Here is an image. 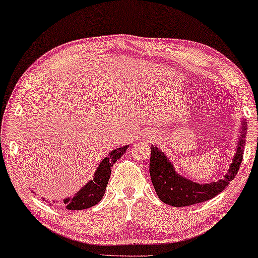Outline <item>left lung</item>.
<instances>
[{
	"label": "left lung",
	"instance_id": "obj_1",
	"mask_svg": "<svg viewBox=\"0 0 258 258\" xmlns=\"http://www.w3.org/2000/svg\"><path fill=\"white\" fill-rule=\"evenodd\" d=\"M246 129L247 122L242 121L241 134L238 139L239 144L236 146V152L224 178L209 184L196 183L178 175L166 154L157 146L152 145L150 175L159 199L172 207H186L213 199L217 194L224 191V188L229 186L230 181L238 174L240 164L242 162Z\"/></svg>",
	"mask_w": 258,
	"mask_h": 258
}]
</instances>
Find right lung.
<instances>
[{
    "label": "right lung",
    "instance_id": "obj_1",
    "mask_svg": "<svg viewBox=\"0 0 258 258\" xmlns=\"http://www.w3.org/2000/svg\"><path fill=\"white\" fill-rule=\"evenodd\" d=\"M128 146H122L119 149L113 150L108 157L103 159L99 167L94 175V178L84 185L79 192L75 193L74 197H70L64 199V205L69 210H82L90 208V207L98 204L104 197L108 184L109 176H111L112 167L123 153H125ZM45 200V199H43ZM46 201V200H45Z\"/></svg>",
    "mask_w": 258,
    "mask_h": 258
}]
</instances>
